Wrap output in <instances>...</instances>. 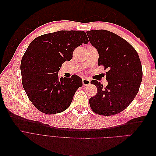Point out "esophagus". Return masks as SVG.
<instances>
[{"label":"esophagus","instance_id":"1","mask_svg":"<svg viewBox=\"0 0 156 156\" xmlns=\"http://www.w3.org/2000/svg\"><path fill=\"white\" fill-rule=\"evenodd\" d=\"M83 84L84 86H88L90 84V81L88 79H87V78L83 79Z\"/></svg>","mask_w":156,"mask_h":156}]
</instances>
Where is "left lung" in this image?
<instances>
[{"label": "left lung", "instance_id": "obj_1", "mask_svg": "<svg viewBox=\"0 0 156 156\" xmlns=\"http://www.w3.org/2000/svg\"><path fill=\"white\" fill-rule=\"evenodd\" d=\"M87 34L98 51V66L108 69L106 87L96 80L90 82L98 92L90 98V106L100 115L119 114L129 105L139 92L143 78L139 56L133 46L115 33L92 30Z\"/></svg>", "mask_w": 156, "mask_h": 156}]
</instances>
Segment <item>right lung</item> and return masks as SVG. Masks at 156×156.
<instances>
[{"mask_svg": "<svg viewBox=\"0 0 156 156\" xmlns=\"http://www.w3.org/2000/svg\"><path fill=\"white\" fill-rule=\"evenodd\" d=\"M88 43L83 30H60L32 41L21 59V80L28 98L40 111L53 115L69 107L83 86L82 79L77 75L60 79L58 72L72 58L75 48Z\"/></svg>", "mask_w": 156, "mask_h": 156, "instance_id": "add662e5", "label": "right lung"}]
</instances>
